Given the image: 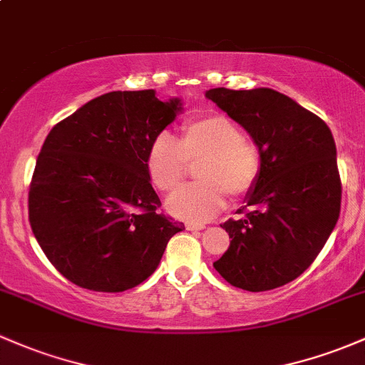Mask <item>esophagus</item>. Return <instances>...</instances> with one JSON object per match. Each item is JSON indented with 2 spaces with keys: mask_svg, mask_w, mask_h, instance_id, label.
<instances>
[{
  "mask_svg": "<svg viewBox=\"0 0 365 365\" xmlns=\"http://www.w3.org/2000/svg\"><path fill=\"white\" fill-rule=\"evenodd\" d=\"M203 228H205V226L193 225V222H186V230H190V231H202Z\"/></svg>",
  "mask_w": 365,
  "mask_h": 365,
  "instance_id": "34e87169",
  "label": "esophagus"
}]
</instances>
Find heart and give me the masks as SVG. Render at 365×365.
I'll use <instances>...</instances> for the list:
<instances>
[{
  "label": "heart",
  "instance_id": "b5f03b06",
  "mask_svg": "<svg viewBox=\"0 0 365 365\" xmlns=\"http://www.w3.org/2000/svg\"><path fill=\"white\" fill-rule=\"evenodd\" d=\"M197 163L200 182L175 191L167 209L182 221L205 222L225 209L226 195L240 198L252 190L261 172V153L233 120L209 115L184 123L179 140L168 132L158 134L146 155L148 175L162 193L174 191Z\"/></svg>",
  "mask_w": 365,
  "mask_h": 365
}]
</instances>
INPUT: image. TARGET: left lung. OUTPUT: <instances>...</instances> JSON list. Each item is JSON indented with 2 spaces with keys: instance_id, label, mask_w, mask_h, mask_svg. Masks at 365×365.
<instances>
[{
  "instance_id": "obj_1",
  "label": "left lung",
  "mask_w": 365,
  "mask_h": 365,
  "mask_svg": "<svg viewBox=\"0 0 365 365\" xmlns=\"http://www.w3.org/2000/svg\"><path fill=\"white\" fill-rule=\"evenodd\" d=\"M205 97L242 125L261 153L259 178L245 197L249 210L221 225L231 242L214 268L244 291L282 287L315 261L338 222L341 181L331 128L272 88H212Z\"/></svg>"
}]
</instances>
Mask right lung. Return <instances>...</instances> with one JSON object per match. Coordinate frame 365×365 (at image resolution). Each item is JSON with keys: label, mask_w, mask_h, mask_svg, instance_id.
Masks as SVG:
<instances>
[{"label": "right lung", "mask_w": 365, "mask_h": 365, "mask_svg": "<svg viewBox=\"0 0 365 365\" xmlns=\"http://www.w3.org/2000/svg\"><path fill=\"white\" fill-rule=\"evenodd\" d=\"M182 111L155 90L109 92L46 135L29 186V222L62 277L88 291L123 292L158 268L184 230L156 212L150 144Z\"/></svg>", "instance_id": "right-lung-1"}]
</instances>
